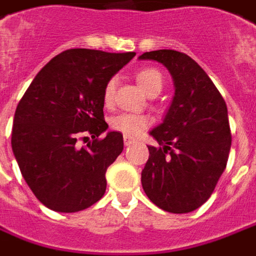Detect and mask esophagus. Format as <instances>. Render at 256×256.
<instances>
[{"mask_svg": "<svg viewBox=\"0 0 256 256\" xmlns=\"http://www.w3.org/2000/svg\"><path fill=\"white\" fill-rule=\"evenodd\" d=\"M124 144H125V146L134 145V144H135V139L131 138V136H126V135H125V136H124Z\"/></svg>", "mask_w": 256, "mask_h": 256, "instance_id": "obj_1", "label": "esophagus"}]
</instances>
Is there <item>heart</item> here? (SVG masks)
Wrapping results in <instances>:
<instances>
[{"label":"heart","mask_w":256,"mask_h":256,"mask_svg":"<svg viewBox=\"0 0 256 256\" xmlns=\"http://www.w3.org/2000/svg\"><path fill=\"white\" fill-rule=\"evenodd\" d=\"M135 79L139 84V86L144 90L150 94L153 92H160L162 86H163V76L162 74L154 70V68H144L140 71L136 72ZM114 92H116V79L111 78L106 82L104 88H103V100L106 104H110L114 98ZM111 128L114 131L121 132L125 135H138L140 132L145 130L146 126L149 125V118L140 114H118L116 117L111 118L110 121Z\"/></svg>","instance_id":"obj_1"}]
</instances>
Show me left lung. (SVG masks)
<instances>
[{"label":"left lung","mask_w":256,"mask_h":256,"mask_svg":"<svg viewBox=\"0 0 256 256\" xmlns=\"http://www.w3.org/2000/svg\"><path fill=\"white\" fill-rule=\"evenodd\" d=\"M139 60L163 64L174 80V98L150 135L142 186L160 209L190 213L210 198L232 146L227 106L218 88L190 56L174 50L144 52Z\"/></svg>","instance_id":"1"}]
</instances>
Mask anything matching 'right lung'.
Returning a JSON list of instances; mask_svg holds the SVG:
<instances>
[{"label":"right lung","instance_id":"obj_1","mask_svg":"<svg viewBox=\"0 0 256 256\" xmlns=\"http://www.w3.org/2000/svg\"><path fill=\"white\" fill-rule=\"evenodd\" d=\"M134 57L135 52L62 51L44 65L20 98L12 150L26 184L51 210L79 212L104 195L107 167L122 152L124 139L116 131L98 139L108 128L103 88ZM84 132L92 142L79 146Z\"/></svg>","mask_w":256,"mask_h":256}]
</instances>
